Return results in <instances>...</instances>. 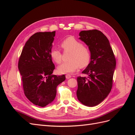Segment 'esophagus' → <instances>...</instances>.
Masks as SVG:
<instances>
[{
    "label": "esophagus",
    "mask_w": 135,
    "mask_h": 135,
    "mask_svg": "<svg viewBox=\"0 0 135 135\" xmlns=\"http://www.w3.org/2000/svg\"><path fill=\"white\" fill-rule=\"evenodd\" d=\"M65 76H66V78L67 79H68L70 78L71 77V75L70 74H67L66 75H65Z\"/></svg>",
    "instance_id": "esophagus-1"
}]
</instances>
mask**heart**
Masks as SVG:
<instances>
[{
  "instance_id": "obj_1",
  "label": "heart",
  "mask_w": 135,
  "mask_h": 135,
  "mask_svg": "<svg viewBox=\"0 0 135 135\" xmlns=\"http://www.w3.org/2000/svg\"><path fill=\"white\" fill-rule=\"evenodd\" d=\"M61 46L64 52H70L69 61L61 64L58 66V71L61 74H67L75 71L79 67L85 68L90 63L91 51L87 47L83 46L79 40L73 37H69L61 42ZM50 57L57 64L61 60V53L56 48L50 51Z\"/></svg>"
}]
</instances>
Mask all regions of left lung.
Here are the masks:
<instances>
[{
    "label": "left lung",
    "instance_id": "left-lung-1",
    "mask_svg": "<svg viewBox=\"0 0 135 135\" xmlns=\"http://www.w3.org/2000/svg\"><path fill=\"white\" fill-rule=\"evenodd\" d=\"M79 39L91 51L90 63L82 71L87 76L77 78L76 96L87 107L100 104L111 91L116 61L108 39L97 30L81 31Z\"/></svg>",
    "mask_w": 135,
    "mask_h": 135
}]
</instances>
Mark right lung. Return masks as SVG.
I'll list each match as a JSON object with an SVG mask.
<instances>
[{
    "label": "right lung",
    "instance_id": "add662e5",
    "mask_svg": "<svg viewBox=\"0 0 135 135\" xmlns=\"http://www.w3.org/2000/svg\"><path fill=\"white\" fill-rule=\"evenodd\" d=\"M56 31L39 32L26 42L18 61L25 95L32 104L44 107L52 103L57 85L65 75H52L55 69L50 57Z\"/></svg>",
    "mask_w": 135,
    "mask_h": 135
}]
</instances>
